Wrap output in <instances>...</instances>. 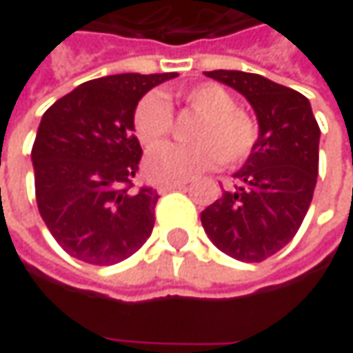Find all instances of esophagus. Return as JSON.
I'll return each mask as SVG.
<instances>
[{
    "mask_svg": "<svg viewBox=\"0 0 353 353\" xmlns=\"http://www.w3.org/2000/svg\"><path fill=\"white\" fill-rule=\"evenodd\" d=\"M184 188H186V184L184 183H165L159 186V192H161V194H167L170 190H184Z\"/></svg>",
    "mask_w": 353,
    "mask_h": 353,
    "instance_id": "esophagus-1",
    "label": "esophagus"
}]
</instances>
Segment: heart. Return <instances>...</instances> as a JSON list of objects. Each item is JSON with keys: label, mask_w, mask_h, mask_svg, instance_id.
Segmentation results:
<instances>
[{"label": "heart", "mask_w": 353, "mask_h": 353, "mask_svg": "<svg viewBox=\"0 0 353 353\" xmlns=\"http://www.w3.org/2000/svg\"><path fill=\"white\" fill-rule=\"evenodd\" d=\"M201 114L193 131L192 145H163L153 149L145 169L159 183H184L216 167L241 163L257 143L255 119L234 105L225 88L204 82L192 88L167 94ZM172 127V110L163 96L145 94L133 112V131L143 147H156L164 141Z\"/></svg>", "instance_id": "heart-1"}]
</instances>
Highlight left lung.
I'll return each instance as SVG.
<instances>
[{"label": "left lung", "instance_id": "1", "mask_svg": "<svg viewBox=\"0 0 353 353\" xmlns=\"http://www.w3.org/2000/svg\"><path fill=\"white\" fill-rule=\"evenodd\" d=\"M251 103L259 135L236 190L200 214L204 232L225 255L259 263L283 250L305 220L319 176L320 128L310 102L296 90L241 70L206 72Z\"/></svg>", "mask_w": 353, "mask_h": 353}]
</instances>
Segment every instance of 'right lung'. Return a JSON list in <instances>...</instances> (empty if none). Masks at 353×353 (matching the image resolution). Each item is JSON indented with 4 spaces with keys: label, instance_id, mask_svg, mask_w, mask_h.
<instances>
[{
    "label": "right lung",
    "instance_id": "obj_1",
    "mask_svg": "<svg viewBox=\"0 0 353 353\" xmlns=\"http://www.w3.org/2000/svg\"><path fill=\"white\" fill-rule=\"evenodd\" d=\"M165 74L88 80L52 103L31 151L41 218L62 250L90 265L131 257L155 225L157 190L135 188L141 145L135 105Z\"/></svg>",
    "mask_w": 353,
    "mask_h": 353
}]
</instances>
